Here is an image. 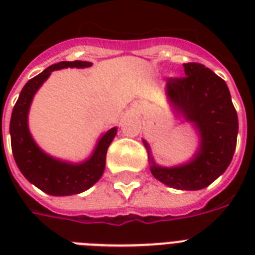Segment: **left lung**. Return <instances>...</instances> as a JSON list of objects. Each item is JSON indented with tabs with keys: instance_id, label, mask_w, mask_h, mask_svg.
Returning a JSON list of instances; mask_svg holds the SVG:
<instances>
[{
	"instance_id": "left-lung-1",
	"label": "left lung",
	"mask_w": 255,
	"mask_h": 255,
	"mask_svg": "<svg viewBox=\"0 0 255 255\" xmlns=\"http://www.w3.org/2000/svg\"><path fill=\"white\" fill-rule=\"evenodd\" d=\"M185 77L169 78L170 103L197 128L201 143L188 164L159 167L151 159V172L165 185L181 190L206 188L220 177L233 159L238 133L237 111L225 81L201 63H184ZM149 155V145L144 141Z\"/></svg>"
}]
</instances>
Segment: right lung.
Instances as JSON below:
<instances>
[{
    "mask_svg": "<svg viewBox=\"0 0 255 255\" xmlns=\"http://www.w3.org/2000/svg\"><path fill=\"white\" fill-rule=\"evenodd\" d=\"M90 66V62L83 61H63L50 66L23 86L11 112L10 137L15 164L21 173L31 184L51 196H71L82 193L91 188L102 177L106 168L107 149L115 137L118 128L108 129L100 137L90 159L81 164L66 163L46 155L33 140L27 127L30 104L34 94L50 77L51 71L66 67L85 69Z\"/></svg>",
    "mask_w": 255,
    "mask_h": 255,
    "instance_id": "add662e5",
    "label": "right lung"
}]
</instances>
